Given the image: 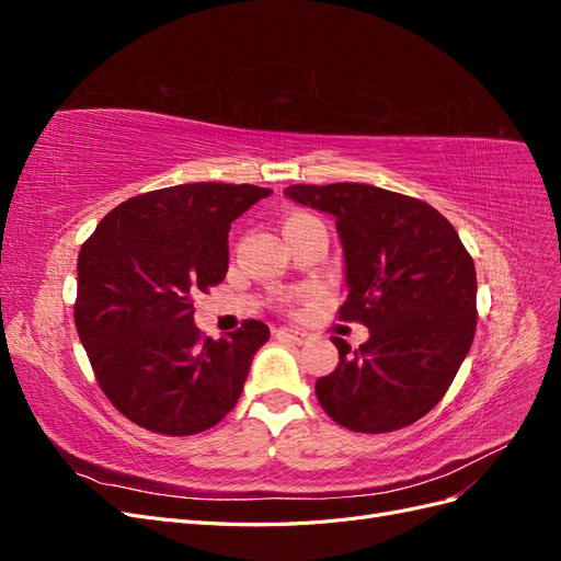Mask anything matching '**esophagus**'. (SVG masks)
I'll return each instance as SVG.
<instances>
[{"instance_id":"34e87169","label":"esophagus","mask_w":561,"mask_h":561,"mask_svg":"<svg viewBox=\"0 0 561 561\" xmlns=\"http://www.w3.org/2000/svg\"><path fill=\"white\" fill-rule=\"evenodd\" d=\"M278 336H285V339H290V342H295V344H304L309 339V334L307 332H301V330H293V328H278V330H274Z\"/></svg>"}]
</instances>
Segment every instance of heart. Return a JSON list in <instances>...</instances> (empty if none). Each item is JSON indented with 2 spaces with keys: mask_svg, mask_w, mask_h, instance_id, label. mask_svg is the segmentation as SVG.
<instances>
[{
  "mask_svg": "<svg viewBox=\"0 0 561 561\" xmlns=\"http://www.w3.org/2000/svg\"><path fill=\"white\" fill-rule=\"evenodd\" d=\"M304 217H309V215H293V217H287V222H285V225L297 222V219H304Z\"/></svg>",
  "mask_w": 561,
  "mask_h": 561,
  "instance_id": "1",
  "label": "heart"
}]
</instances>
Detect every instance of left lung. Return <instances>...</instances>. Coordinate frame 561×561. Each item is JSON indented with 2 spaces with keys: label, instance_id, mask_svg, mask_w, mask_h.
I'll list each match as a JSON object with an SVG mask.
<instances>
[{
  "label": "left lung",
  "instance_id": "8db88e82",
  "mask_svg": "<svg viewBox=\"0 0 561 561\" xmlns=\"http://www.w3.org/2000/svg\"><path fill=\"white\" fill-rule=\"evenodd\" d=\"M285 194L330 213L344 248L348 297L339 320L369 339L351 351L332 336L339 365L316 381L332 421L390 433L445 398L478 328V276L449 219L428 203L363 182L293 184Z\"/></svg>",
  "mask_w": 561,
  "mask_h": 561
}]
</instances>
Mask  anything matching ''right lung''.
Returning a JSON list of instances; mask_svg holds the SVG:
<instances>
[{
  "label": "right lung",
  "mask_w": 561,
  "mask_h": 561,
  "mask_svg": "<svg viewBox=\"0 0 561 561\" xmlns=\"http://www.w3.org/2000/svg\"><path fill=\"white\" fill-rule=\"evenodd\" d=\"M271 190L194 182L124 201L77 262L75 325L95 379L128 421L161 435H196L239 402L260 320L227 339L203 336L194 299L229 268V229Z\"/></svg>",
  "instance_id": "1"
}]
</instances>
